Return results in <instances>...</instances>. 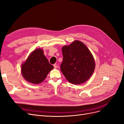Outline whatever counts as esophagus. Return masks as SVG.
Wrapping results in <instances>:
<instances>
[{"label":"esophagus","mask_w":124,"mask_h":124,"mask_svg":"<svg viewBox=\"0 0 124 124\" xmlns=\"http://www.w3.org/2000/svg\"><path fill=\"white\" fill-rule=\"evenodd\" d=\"M54 68H57V65H56V64H54Z\"/></svg>","instance_id":"esophagus-1"}]
</instances>
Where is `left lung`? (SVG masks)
<instances>
[{
	"instance_id": "obj_1",
	"label": "left lung",
	"mask_w": 124,
	"mask_h": 124,
	"mask_svg": "<svg viewBox=\"0 0 124 124\" xmlns=\"http://www.w3.org/2000/svg\"><path fill=\"white\" fill-rule=\"evenodd\" d=\"M63 57L61 70L68 81L73 84L85 83L92 75L95 68L94 57L84 43L75 40L62 48Z\"/></svg>"
}]
</instances>
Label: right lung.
<instances>
[{"mask_svg": "<svg viewBox=\"0 0 124 124\" xmlns=\"http://www.w3.org/2000/svg\"><path fill=\"white\" fill-rule=\"evenodd\" d=\"M54 68L44 54V51L37 49L32 52L21 66V72L27 81L34 84L42 82Z\"/></svg>", "mask_w": 124, "mask_h": 124, "instance_id": "obj_1", "label": "right lung"}]
</instances>
